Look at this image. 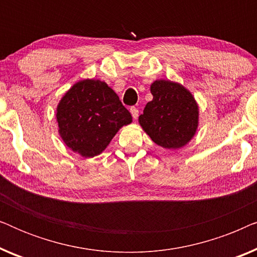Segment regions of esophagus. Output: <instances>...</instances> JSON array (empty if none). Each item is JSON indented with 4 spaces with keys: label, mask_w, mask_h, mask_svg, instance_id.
<instances>
[{
    "label": "esophagus",
    "mask_w": 257,
    "mask_h": 257,
    "mask_svg": "<svg viewBox=\"0 0 257 257\" xmlns=\"http://www.w3.org/2000/svg\"><path fill=\"white\" fill-rule=\"evenodd\" d=\"M130 111H131V114H132L133 119L138 118V115H139V110H138V108H137V107H131V108H130Z\"/></svg>",
    "instance_id": "34e87169"
}]
</instances>
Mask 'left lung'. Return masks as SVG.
I'll list each match as a JSON object with an SVG mask.
<instances>
[{
    "instance_id": "1",
    "label": "left lung",
    "mask_w": 257,
    "mask_h": 257,
    "mask_svg": "<svg viewBox=\"0 0 257 257\" xmlns=\"http://www.w3.org/2000/svg\"><path fill=\"white\" fill-rule=\"evenodd\" d=\"M153 99L139 115V124L157 145L175 150L185 146L198 128L199 107L187 89L171 80L151 85Z\"/></svg>"
}]
</instances>
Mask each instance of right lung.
I'll list each match as a JSON object with an SVG mask.
<instances>
[{
  "mask_svg": "<svg viewBox=\"0 0 257 257\" xmlns=\"http://www.w3.org/2000/svg\"><path fill=\"white\" fill-rule=\"evenodd\" d=\"M56 118L63 142L73 152L92 158L106 149L132 115L105 82L84 79L64 94Z\"/></svg>",
  "mask_w": 257,
  "mask_h": 257,
  "instance_id": "right-lung-1",
  "label": "right lung"
}]
</instances>
